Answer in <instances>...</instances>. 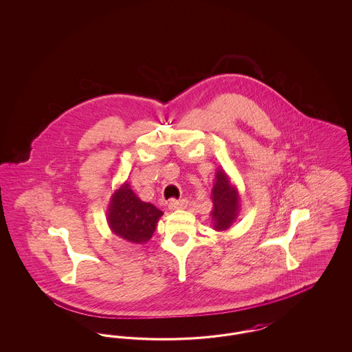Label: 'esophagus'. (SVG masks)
<instances>
[{"label": "esophagus", "instance_id": "esophagus-1", "mask_svg": "<svg viewBox=\"0 0 352 352\" xmlns=\"http://www.w3.org/2000/svg\"><path fill=\"white\" fill-rule=\"evenodd\" d=\"M187 204V201L184 199H179V201H175V199H171L168 201V207L170 211H174V210H179V208H184Z\"/></svg>", "mask_w": 352, "mask_h": 352}]
</instances>
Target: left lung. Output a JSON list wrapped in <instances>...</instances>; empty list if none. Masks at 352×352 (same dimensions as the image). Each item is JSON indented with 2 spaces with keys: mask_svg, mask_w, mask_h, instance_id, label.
<instances>
[{
  "mask_svg": "<svg viewBox=\"0 0 352 352\" xmlns=\"http://www.w3.org/2000/svg\"><path fill=\"white\" fill-rule=\"evenodd\" d=\"M212 228L224 232L232 227L240 211V194L236 184L223 168H217L215 184L211 191Z\"/></svg>",
  "mask_w": 352,
  "mask_h": 352,
  "instance_id": "obj_1",
  "label": "left lung"
}]
</instances>
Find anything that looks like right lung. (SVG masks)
Segmentation results:
<instances>
[{
	"label": "right lung",
	"mask_w": 352,
	"mask_h": 352,
	"mask_svg": "<svg viewBox=\"0 0 352 352\" xmlns=\"http://www.w3.org/2000/svg\"><path fill=\"white\" fill-rule=\"evenodd\" d=\"M162 215L164 212L155 206L141 201L126 181L111 197L107 221L118 237L133 244H145L151 240Z\"/></svg>",
	"instance_id": "obj_1"
}]
</instances>
